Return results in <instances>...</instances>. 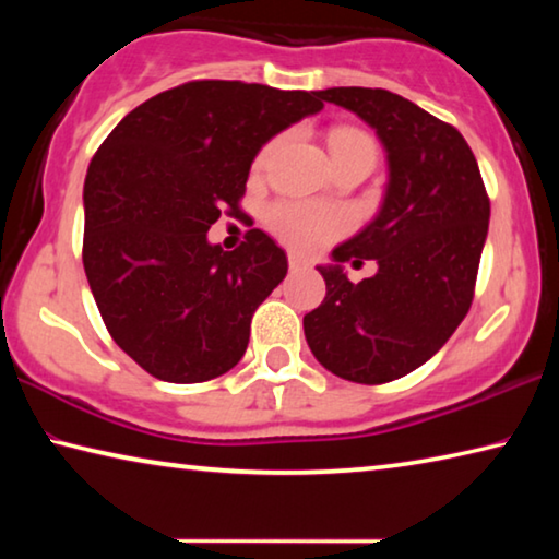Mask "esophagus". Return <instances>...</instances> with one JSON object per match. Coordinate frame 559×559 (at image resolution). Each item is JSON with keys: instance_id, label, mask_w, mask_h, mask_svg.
I'll use <instances>...</instances> for the list:
<instances>
[{"instance_id": "obj_1", "label": "esophagus", "mask_w": 559, "mask_h": 559, "mask_svg": "<svg viewBox=\"0 0 559 559\" xmlns=\"http://www.w3.org/2000/svg\"><path fill=\"white\" fill-rule=\"evenodd\" d=\"M288 266H290V271H302V269H308V261L296 257V253H290V257H288Z\"/></svg>"}]
</instances>
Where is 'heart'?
<instances>
[{"label":"heart","instance_id":"1","mask_svg":"<svg viewBox=\"0 0 559 559\" xmlns=\"http://www.w3.org/2000/svg\"><path fill=\"white\" fill-rule=\"evenodd\" d=\"M273 145L276 143L261 150V155L257 157V167L266 165V159L273 153ZM330 147H333V159L367 157L374 163L377 155L374 140L357 128L333 130V135H330ZM266 224L283 243L293 246V249L318 251L347 229L349 214L345 210H340V206L286 200L269 206Z\"/></svg>","mask_w":559,"mask_h":559}]
</instances>
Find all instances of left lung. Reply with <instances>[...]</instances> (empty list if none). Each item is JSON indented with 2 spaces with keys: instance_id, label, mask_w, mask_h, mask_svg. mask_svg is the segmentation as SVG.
Listing matches in <instances>:
<instances>
[{
  "instance_id": "1",
  "label": "left lung",
  "mask_w": 559,
  "mask_h": 559,
  "mask_svg": "<svg viewBox=\"0 0 559 559\" xmlns=\"http://www.w3.org/2000/svg\"><path fill=\"white\" fill-rule=\"evenodd\" d=\"M382 140L390 163L380 214L318 266L325 300L302 318L320 365L357 384H384L439 353L466 318L476 288L490 200L461 132L384 88H328ZM372 258V280L353 284L345 260Z\"/></svg>"
}]
</instances>
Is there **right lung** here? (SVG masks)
<instances>
[{
  "instance_id": "1",
  "label": "right lung",
  "mask_w": 559,
  "mask_h": 559,
  "mask_svg": "<svg viewBox=\"0 0 559 559\" xmlns=\"http://www.w3.org/2000/svg\"><path fill=\"white\" fill-rule=\"evenodd\" d=\"M320 108V91L189 81L130 110L93 155L83 269L110 337L157 380L206 382L243 357L286 251L261 229L234 251L206 231L243 214L259 150Z\"/></svg>"
}]
</instances>
